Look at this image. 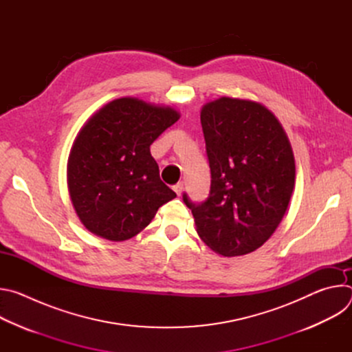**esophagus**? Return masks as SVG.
<instances>
[{
	"label": "esophagus",
	"instance_id": "34e87169",
	"mask_svg": "<svg viewBox=\"0 0 352 352\" xmlns=\"http://www.w3.org/2000/svg\"><path fill=\"white\" fill-rule=\"evenodd\" d=\"M173 189H174V192L177 193V196H181L182 195V190H184V184H177V185H174L173 186Z\"/></svg>",
	"mask_w": 352,
	"mask_h": 352
}]
</instances>
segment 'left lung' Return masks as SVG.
<instances>
[{"mask_svg":"<svg viewBox=\"0 0 352 352\" xmlns=\"http://www.w3.org/2000/svg\"><path fill=\"white\" fill-rule=\"evenodd\" d=\"M212 184L202 204L182 195L199 236L216 254L254 252L276 231L295 184L289 140L274 114L252 100L220 97L200 111Z\"/></svg>","mask_w":352,"mask_h":352,"instance_id":"8db88e82","label":"left lung"}]
</instances>
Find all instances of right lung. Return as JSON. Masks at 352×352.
Masks as SVG:
<instances>
[{
  "label": "right lung",
  "mask_w": 352,
  "mask_h": 352,
  "mask_svg": "<svg viewBox=\"0 0 352 352\" xmlns=\"http://www.w3.org/2000/svg\"><path fill=\"white\" fill-rule=\"evenodd\" d=\"M178 120L171 107L121 97L85 124L71 148L67 177L75 212L90 232L129 239L177 196L160 179L150 144Z\"/></svg>",
  "instance_id": "1"
}]
</instances>
